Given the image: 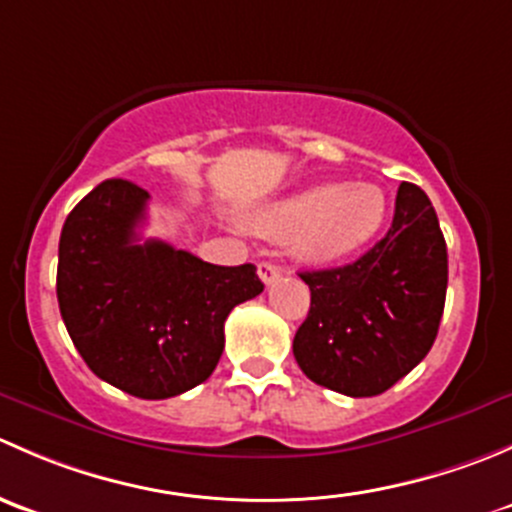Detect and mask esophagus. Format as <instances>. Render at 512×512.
Instances as JSON below:
<instances>
[{"instance_id": "esophagus-1", "label": "esophagus", "mask_w": 512, "mask_h": 512, "mask_svg": "<svg viewBox=\"0 0 512 512\" xmlns=\"http://www.w3.org/2000/svg\"><path fill=\"white\" fill-rule=\"evenodd\" d=\"M257 275H260V280L265 282V285H272V282L280 280L282 270L275 265V262L265 260V262H260V265H257Z\"/></svg>"}]
</instances>
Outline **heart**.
Listing matches in <instances>:
<instances>
[{
	"instance_id": "1",
	"label": "heart",
	"mask_w": 512,
	"mask_h": 512,
	"mask_svg": "<svg viewBox=\"0 0 512 512\" xmlns=\"http://www.w3.org/2000/svg\"><path fill=\"white\" fill-rule=\"evenodd\" d=\"M386 218V195L374 183L324 180L250 215V227L270 240L292 237L299 260L312 265L361 250Z\"/></svg>"
}]
</instances>
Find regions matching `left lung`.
Segmentation results:
<instances>
[{
	"instance_id": "obj_1",
	"label": "left lung",
	"mask_w": 512,
	"mask_h": 512,
	"mask_svg": "<svg viewBox=\"0 0 512 512\" xmlns=\"http://www.w3.org/2000/svg\"><path fill=\"white\" fill-rule=\"evenodd\" d=\"M312 292L294 334L299 369L344 396H376L431 352L448 285V252L431 200L401 183L389 232L344 267L299 272Z\"/></svg>"
}]
</instances>
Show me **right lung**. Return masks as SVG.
Wrapping results in <instances>:
<instances>
[{"label":"right lung","instance_id":"1","mask_svg":"<svg viewBox=\"0 0 512 512\" xmlns=\"http://www.w3.org/2000/svg\"><path fill=\"white\" fill-rule=\"evenodd\" d=\"M148 198L141 185L111 178L71 210L56 297L98 379L138 399H170L213 374L227 314L265 285L255 265H210L163 240H141Z\"/></svg>","mask_w":512,"mask_h":512}]
</instances>
